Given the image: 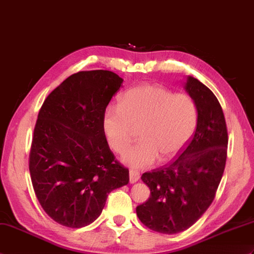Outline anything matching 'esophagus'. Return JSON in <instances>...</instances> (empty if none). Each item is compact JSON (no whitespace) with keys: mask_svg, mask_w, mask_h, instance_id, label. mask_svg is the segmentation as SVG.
Wrapping results in <instances>:
<instances>
[{"mask_svg":"<svg viewBox=\"0 0 254 254\" xmlns=\"http://www.w3.org/2000/svg\"><path fill=\"white\" fill-rule=\"evenodd\" d=\"M140 178L139 172L136 170H129V183H136Z\"/></svg>","mask_w":254,"mask_h":254,"instance_id":"esophagus-1","label":"esophagus"}]
</instances>
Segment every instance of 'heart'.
Here are the masks:
<instances>
[{"label":"heart","mask_w":254,"mask_h":254,"mask_svg":"<svg viewBox=\"0 0 254 254\" xmlns=\"http://www.w3.org/2000/svg\"><path fill=\"white\" fill-rule=\"evenodd\" d=\"M197 121L198 108L191 96L140 84L121 94L118 106L105 110L103 131L111 148L122 154L138 127L140 140L122 160L134 168H148L159 156L167 161L178 155L192 137Z\"/></svg>","instance_id":"b5f03b06"}]
</instances>
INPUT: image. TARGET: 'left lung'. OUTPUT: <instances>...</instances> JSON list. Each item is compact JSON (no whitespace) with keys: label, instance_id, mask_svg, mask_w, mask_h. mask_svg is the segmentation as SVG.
Here are the masks:
<instances>
[{"label":"left lung","instance_id":"1","mask_svg":"<svg viewBox=\"0 0 254 254\" xmlns=\"http://www.w3.org/2000/svg\"><path fill=\"white\" fill-rule=\"evenodd\" d=\"M185 90L197 104L196 131L175 160L141 175L150 197L137 205V216L161 234L186 231L201 217L214 200L226 164L228 134L219 100L192 76Z\"/></svg>","mask_w":254,"mask_h":254}]
</instances>
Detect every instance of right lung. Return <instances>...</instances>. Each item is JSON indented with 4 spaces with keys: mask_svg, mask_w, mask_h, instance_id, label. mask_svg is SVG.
I'll list each match as a JSON object with an SVG mask.
<instances>
[{
    "mask_svg": "<svg viewBox=\"0 0 254 254\" xmlns=\"http://www.w3.org/2000/svg\"><path fill=\"white\" fill-rule=\"evenodd\" d=\"M123 80L108 70L68 76L46 97L29 155L32 186L51 219L81 228L102 213L108 193L128 183L103 131V116Z\"/></svg>",
    "mask_w": 254,
    "mask_h": 254,
    "instance_id": "obj_1",
    "label": "right lung"
}]
</instances>
